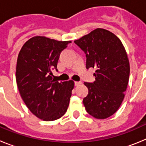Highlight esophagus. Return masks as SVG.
I'll list each match as a JSON object with an SVG mask.
<instances>
[{"mask_svg": "<svg viewBox=\"0 0 146 146\" xmlns=\"http://www.w3.org/2000/svg\"><path fill=\"white\" fill-rule=\"evenodd\" d=\"M80 84H82V82H74V85H75L76 86H80Z\"/></svg>", "mask_w": 146, "mask_h": 146, "instance_id": "obj_1", "label": "esophagus"}]
</instances>
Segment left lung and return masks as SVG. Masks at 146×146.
Listing matches in <instances>:
<instances>
[{
    "instance_id": "obj_1",
    "label": "left lung",
    "mask_w": 146,
    "mask_h": 146,
    "mask_svg": "<svg viewBox=\"0 0 146 146\" xmlns=\"http://www.w3.org/2000/svg\"><path fill=\"white\" fill-rule=\"evenodd\" d=\"M85 52L86 68H96V80L85 82L88 94L83 104L97 119L111 116L124 98L129 78V62L123 44L109 31L97 28L74 41Z\"/></svg>"
}]
</instances>
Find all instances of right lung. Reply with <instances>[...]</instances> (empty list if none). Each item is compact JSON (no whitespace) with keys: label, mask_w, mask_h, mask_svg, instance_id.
Returning <instances> with one entry per match:
<instances>
[{"label":"right lung","mask_w":146,"mask_h":146,"mask_svg":"<svg viewBox=\"0 0 146 146\" xmlns=\"http://www.w3.org/2000/svg\"><path fill=\"white\" fill-rule=\"evenodd\" d=\"M71 42L35 36L18 55L16 81L20 96L31 112L43 121L58 119L69 107L74 81L58 82L52 79V70L58 72L60 53Z\"/></svg>","instance_id":"obj_1"}]
</instances>
